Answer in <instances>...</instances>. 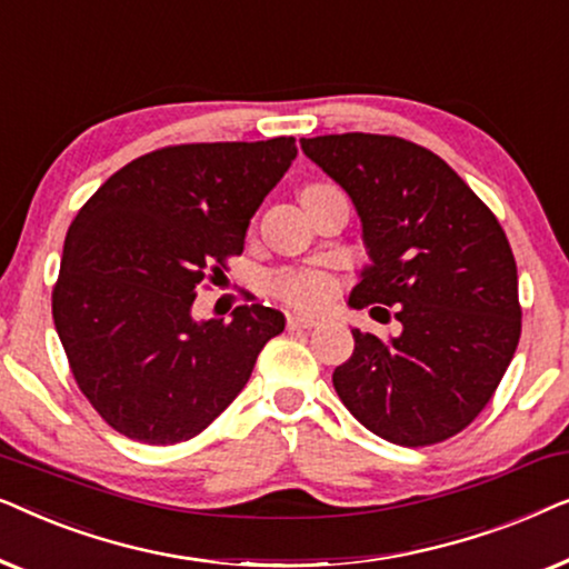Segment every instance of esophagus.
Here are the masks:
<instances>
[{"mask_svg": "<svg viewBox=\"0 0 569 569\" xmlns=\"http://www.w3.org/2000/svg\"><path fill=\"white\" fill-rule=\"evenodd\" d=\"M313 326H316V321H313V318H306V316H298V313L287 316V329H290V331H302V329H313Z\"/></svg>", "mask_w": 569, "mask_h": 569, "instance_id": "esophagus-1", "label": "esophagus"}]
</instances>
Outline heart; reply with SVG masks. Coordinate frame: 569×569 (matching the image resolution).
I'll list each match as a JSON object with an SVG mask.
<instances>
[{"label": "heart", "instance_id": "obj_1", "mask_svg": "<svg viewBox=\"0 0 569 569\" xmlns=\"http://www.w3.org/2000/svg\"><path fill=\"white\" fill-rule=\"evenodd\" d=\"M274 290L279 298L300 308H323L331 298L329 279L318 271H292V274H282L274 282Z\"/></svg>", "mask_w": 569, "mask_h": 569}]
</instances>
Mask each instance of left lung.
Here are the masks:
<instances>
[{
	"label": "left lung",
	"mask_w": 569,
	"mask_h": 569,
	"mask_svg": "<svg viewBox=\"0 0 569 569\" xmlns=\"http://www.w3.org/2000/svg\"><path fill=\"white\" fill-rule=\"evenodd\" d=\"M302 152L349 193L370 267L352 290L370 316L396 308L401 333L352 329L333 370L345 407L378 438L422 448L469 427L520 339L518 269L497 217L463 178L401 137L326 134Z\"/></svg>",
	"instance_id": "obj_1"
}]
</instances>
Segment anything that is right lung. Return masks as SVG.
I'll return each instance as SVG.
<instances>
[{"mask_svg":"<svg viewBox=\"0 0 569 569\" xmlns=\"http://www.w3.org/2000/svg\"><path fill=\"white\" fill-rule=\"evenodd\" d=\"M292 137L147 152L108 178L69 224L51 310L92 409L147 446L207 430L284 331L274 308L197 321L193 298L243 253L256 209L292 166Z\"/></svg>","mask_w":569,"mask_h":569,"instance_id":"right-lung-1","label":"right lung"}]
</instances>
